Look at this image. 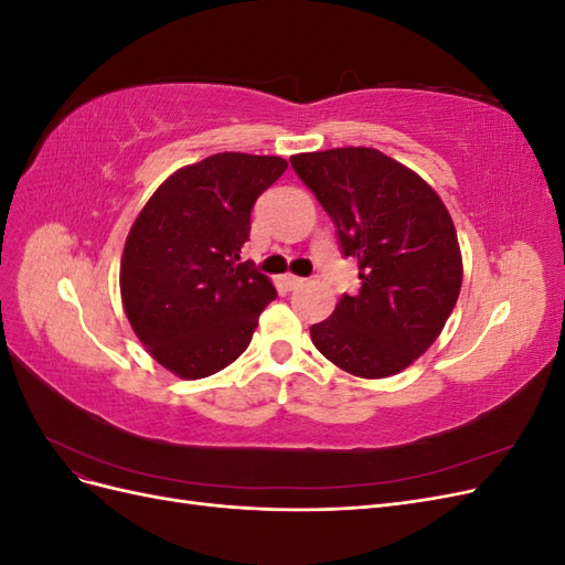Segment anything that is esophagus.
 I'll use <instances>...</instances> for the list:
<instances>
[{
  "label": "esophagus",
  "mask_w": 565,
  "mask_h": 565,
  "mask_svg": "<svg viewBox=\"0 0 565 565\" xmlns=\"http://www.w3.org/2000/svg\"><path fill=\"white\" fill-rule=\"evenodd\" d=\"M282 280H285V287H287V289H297V287H301V285L306 282V280L299 278V276H285Z\"/></svg>",
  "instance_id": "obj_1"
}]
</instances>
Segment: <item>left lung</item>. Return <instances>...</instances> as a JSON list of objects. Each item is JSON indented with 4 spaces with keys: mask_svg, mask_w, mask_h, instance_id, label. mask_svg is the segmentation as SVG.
I'll return each instance as SVG.
<instances>
[{
    "mask_svg": "<svg viewBox=\"0 0 565 565\" xmlns=\"http://www.w3.org/2000/svg\"><path fill=\"white\" fill-rule=\"evenodd\" d=\"M358 262L361 292L311 324L316 349L355 377H391L429 349L461 287V254L446 204L413 169L374 148L289 158Z\"/></svg>",
    "mask_w": 565,
    "mask_h": 565,
    "instance_id": "left-lung-1",
    "label": "left lung"
}]
</instances>
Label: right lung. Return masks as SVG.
I'll list each match as a JSON object with an SVG mask.
<instances>
[{
	"mask_svg": "<svg viewBox=\"0 0 565 565\" xmlns=\"http://www.w3.org/2000/svg\"><path fill=\"white\" fill-rule=\"evenodd\" d=\"M282 158L218 152L169 177L129 231L119 289L136 337L183 380L224 370L252 341L276 287L241 262L252 207Z\"/></svg>",
	"mask_w": 565,
	"mask_h": 565,
	"instance_id": "right-lung-1",
	"label": "right lung"
}]
</instances>
